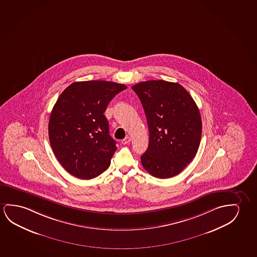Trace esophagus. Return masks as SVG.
I'll list each match as a JSON object with an SVG mask.
<instances>
[{"label":"esophagus","instance_id":"esophagus-1","mask_svg":"<svg viewBox=\"0 0 257 257\" xmlns=\"http://www.w3.org/2000/svg\"><path fill=\"white\" fill-rule=\"evenodd\" d=\"M131 138L130 137H126V138H124L121 140V144L122 145H126V144H128V143L131 142Z\"/></svg>","mask_w":257,"mask_h":257}]
</instances>
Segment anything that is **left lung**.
<instances>
[{
	"label": "left lung",
	"instance_id": "obj_1",
	"mask_svg": "<svg viewBox=\"0 0 257 257\" xmlns=\"http://www.w3.org/2000/svg\"><path fill=\"white\" fill-rule=\"evenodd\" d=\"M132 89L142 103L149 128V146L141 156L144 169L161 179L178 175L199 149V108L187 90L175 82L142 81Z\"/></svg>",
	"mask_w": 257,
	"mask_h": 257
}]
</instances>
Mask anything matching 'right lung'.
Wrapping results in <instances>:
<instances>
[{
  "label": "right lung",
  "mask_w": 257,
  "mask_h": 257,
  "mask_svg": "<svg viewBox=\"0 0 257 257\" xmlns=\"http://www.w3.org/2000/svg\"><path fill=\"white\" fill-rule=\"evenodd\" d=\"M124 84L105 81H76L59 96L50 113L49 138L63 168L88 180L108 169L117 150L103 112Z\"/></svg>",
  "instance_id": "1"
}]
</instances>
